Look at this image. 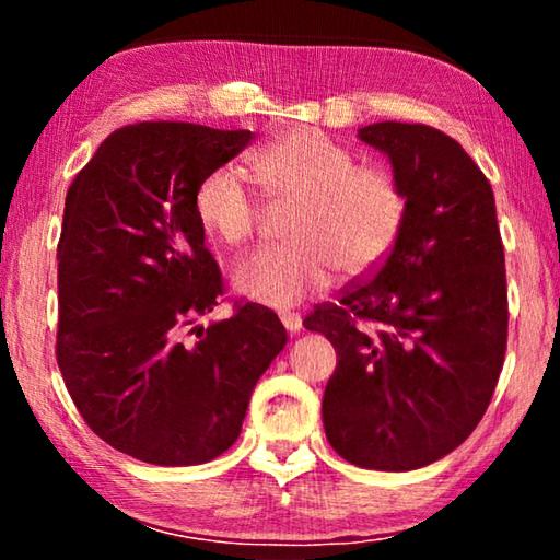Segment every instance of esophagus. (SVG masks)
<instances>
[{
	"label": "esophagus",
	"instance_id": "esophagus-1",
	"mask_svg": "<svg viewBox=\"0 0 560 560\" xmlns=\"http://www.w3.org/2000/svg\"><path fill=\"white\" fill-rule=\"evenodd\" d=\"M283 328L289 330V334H299L301 326H303V318L299 314H291V311H283V314H279Z\"/></svg>",
	"mask_w": 560,
	"mask_h": 560
}]
</instances>
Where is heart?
<instances>
[{
    "mask_svg": "<svg viewBox=\"0 0 560 560\" xmlns=\"http://www.w3.org/2000/svg\"><path fill=\"white\" fill-rule=\"evenodd\" d=\"M252 173L273 202H291V242L259 246L240 259L232 283L244 299L269 308L296 306L326 289L336 269L363 273L400 240L407 200L381 167L355 158L324 132L291 130L252 158ZM195 212L214 240L236 246L257 230L261 207L232 165L214 167L195 192Z\"/></svg>",
    "mask_w": 560,
    "mask_h": 560,
    "instance_id": "obj_1",
    "label": "heart"
}]
</instances>
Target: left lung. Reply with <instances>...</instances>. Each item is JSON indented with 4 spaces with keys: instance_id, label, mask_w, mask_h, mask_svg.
<instances>
[{
    "instance_id": "8db88e82",
    "label": "left lung",
    "mask_w": 560,
    "mask_h": 560,
    "mask_svg": "<svg viewBox=\"0 0 560 560\" xmlns=\"http://www.w3.org/2000/svg\"><path fill=\"white\" fill-rule=\"evenodd\" d=\"M358 138L390 160L407 217L371 279L303 326L334 343L326 438L363 469L410 471L457 450L485 417L506 353V269L489 179L422 122Z\"/></svg>"
}]
</instances>
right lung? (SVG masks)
Instances as JSON below:
<instances>
[{
    "label": "right lung",
    "mask_w": 560,
    "mask_h": 560,
    "mask_svg": "<svg viewBox=\"0 0 560 560\" xmlns=\"http://www.w3.org/2000/svg\"><path fill=\"white\" fill-rule=\"evenodd\" d=\"M249 130L136 122L103 140L69 187L59 240L56 360L89 428L128 457L192 467L236 442L287 328L259 303L185 328L222 296L195 192Z\"/></svg>",
    "instance_id": "right-lung-1"
}]
</instances>
